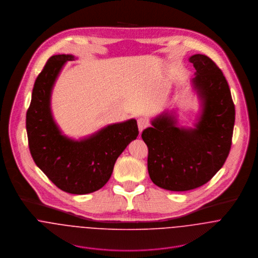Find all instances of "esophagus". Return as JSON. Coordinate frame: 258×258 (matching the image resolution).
Here are the masks:
<instances>
[{"label": "esophagus", "instance_id": "esophagus-1", "mask_svg": "<svg viewBox=\"0 0 258 258\" xmlns=\"http://www.w3.org/2000/svg\"><path fill=\"white\" fill-rule=\"evenodd\" d=\"M137 124H138V128H139V131L142 132L145 128H147L149 126V121H148L146 118H139L137 120Z\"/></svg>", "mask_w": 258, "mask_h": 258}]
</instances>
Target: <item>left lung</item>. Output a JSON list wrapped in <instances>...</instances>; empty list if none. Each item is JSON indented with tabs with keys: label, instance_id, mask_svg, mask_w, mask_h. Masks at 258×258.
<instances>
[{
	"label": "left lung",
	"instance_id": "obj_1",
	"mask_svg": "<svg viewBox=\"0 0 258 258\" xmlns=\"http://www.w3.org/2000/svg\"><path fill=\"white\" fill-rule=\"evenodd\" d=\"M192 84L203 113L196 128L176 126L164 113L142 132L148 147V172L158 186L184 191L208 183L223 166L231 147L235 109L228 83L221 69L207 55L195 54Z\"/></svg>",
	"mask_w": 258,
	"mask_h": 258
}]
</instances>
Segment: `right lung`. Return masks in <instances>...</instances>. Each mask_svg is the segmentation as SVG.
<instances>
[{"mask_svg":"<svg viewBox=\"0 0 258 258\" xmlns=\"http://www.w3.org/2000/svg\"><path fill=\"white\" fill-rule=\"evenodd\" d=\"M72 54L48 58L36 79L27 111L29 148L37 167L63 191L84 195L101 188L110 179L120 154L139 134L137 121L111 124L80 141L61 134L50 110L54 81Z\"/></svg>","mask_w":258,"mask_h":258,"instance_id":"1","label":"right lung"}]
</instances>
